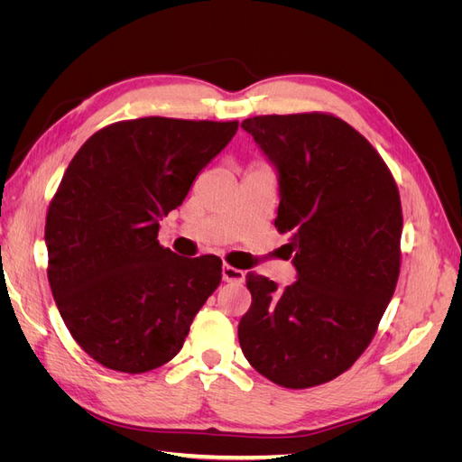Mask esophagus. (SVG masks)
Returning a JSON list of instances; mask_svg holds the SVG:
<instances>
[{"label": "esophagus", "mask_w": 462, "mask_h": 462, "mask_svg": "<svg viewBox=\"0 0 462 462\" xmlns=\"http://www.w3.org/2000/svg\"><path fill=\"white\" fill-rule=\"evenodd\" d=\"M221 277H223V282H227V283H243L245 282V272L231 268V265L226 263L221 268Z\"/></svg>", "instance_id": "34e87169"}]
</instances>
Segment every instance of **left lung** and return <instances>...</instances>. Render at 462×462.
Segmentation results:
<instances>
[{"mask_svg": "<svg viewBox=\"0 0 462 462\" xmlns=\"http://www.w3.org/2000/svg\"><path fill=\"white\" fill-rule=\"evenodd\" d=\"M275 167V227L297 282L277 289L248 273L253 304L239 321L246 360L270 382L326 383L366 351L393 297L402 214L395 179L372 144L328 114L241 123Z\"/></svg>", "mask_w": 462, "mask_h": 462, "instance_id": "obj_1", "label": "left lung"}]
</instances>
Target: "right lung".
I'll use <instances>...</instances> for the list:
<instances>
[{
    "instance_id": "right-lung-1",
    "label": "right lung",
    "mask_w": 462,
    "mask_h": 462,
    "mask_svg": "<svg viewBox=\"0 0 462 462\" xmlns=\"http://www.w3.org/2000/svg\"><path fill=\"white\" fill-rule=\"evenodd\" d=\"M236 129V121H121L69 163L46 217L48 279L67 329L102 366L143 374L170 362L217 289V256H179L158 231Z\"/></svg>"
}]
</instances>
